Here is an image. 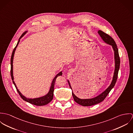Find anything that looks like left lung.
<instances>
[{"mask_svg":"<svg viewBox=\"0 0 133 133\" xmlns=\"http://www.w3.org/2000/svg\"><path fill=\"white\" fill-rule=\"evenodd\" d=\"M98 33L99 34L100 36L102 39V40L107 44H109L111 45H112L113 50L114 52V59H115V71H114V76L113 77V80L112 81V82L110 86L104 91L100 95L97 96V97L91 98V99H80L78 98L74 94V93L72 91V95L74 98V101L78 103L79 104L84 106V107H88V106H91L93 105L96 104H98L102 101L104 100V99L106 98L107 95L109 94L111 90L114 88L115 83L116 82L117 77H118V71L119 70L120 68V57L119 55V53H118V49L117 48V45L116 44L115 41H114V39L112 38L110 35L108 34L105 33L103 31L101 30H99L98 31ZM70 87L72 89L71 84L70 83V82L69 80H68Z\"/></svg>","mask_w":133,"mask_h":133,"instance_id":"obj_1","label":"left lung"}]
</instances>
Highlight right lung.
<instances>
[{"label": "right lung", "instance_id": "right-lung-1", "mask_svg": "<svg viewBox=\"0 0 133 133\" xmlns=\"http://www.w3.org/2000/svg\"><path fill=\"white\" fill-rule=\"evenodd\" d=\"M27 32V31H25L22 34V35L20 37L19 40H18V41L17 43V45L16 46H15V48L14 49L13 51V52H12V56H11V78H12V80L13 81V82L15 85V87H16V89L17 90V91L18 92V94L20 96V97H21V98L28 102H29L32 104H34L35 105H37V106H42V105H46L47 104H48L49 102H50L53 98V94H54V85H55V81H56V79L57 78V77L59 76H61L62 73V72H59L57 75H56V76H55L53 81H52V82L51 83V87H50V91L49 92H48V93L45 96H43L42 97H39V98H34V99H31V98H26L24 96L22 95L20 92H19V90L17 88V87H16V85L14 81V77H13V58H14V54H15V50L16 49V48L17 47L18 44H19V41H20V39L21 38H22L25 34Z\"/></svg>", "mask_w": 133, "mask_h": 133}]
</instances>
